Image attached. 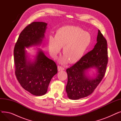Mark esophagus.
I'll return each mask as SVG.
<instances>
[{"instance_id": "obj_1", "label": "esophagus", "mask_w": 121, "mask_h": 121, "mask_svg": "<svg viewBox=\"0 0 121 121\" xmlns=\"http://www.w3.org/2000/svg\"><path fill=\"white\" fill-rule=\"evenodd\" d=\"M65 68L64 67H63L62 66H58V71H63V70H64Z\"/></svg>"}]
</instances>
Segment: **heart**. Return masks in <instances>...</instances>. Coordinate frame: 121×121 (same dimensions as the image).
Returning <instances> with one entry per match:
<instances>
[{"label":"heart","instance_id":"obj_1","mask_svg":"<svg viewBox=\"0 0 121 121\" xmlns=\"http://www.w3.org/2000/svg\"><path fill=\"white\" fill-rule=\"evenodd\" d=\"M91 43L89 33L79 27L69 25L57 30L55 37L49 36L48 49L52 56L56 58L63 47L62 52L64 56L61 61L73 64L83 57Z\"/></svg>","mask_w":121,"mask_h":121}]
</instances>
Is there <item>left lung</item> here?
Segmentation results:
<instances>
[{"instance_id":"1","label":"left lung","mask_w":121,"mask_h":121,"mask_svg":"<svg viewBox=\"0 0 121 121\" xmlns=\"http://www.w3.org/2000/svg\"><path fill=\"white\" fill-rule=\"evenodd\" d=\"M97 41L93 50L66 69L68 82L66 91L69 99H78L91 95L104 77L108 60L107 45L99 30ZM92 67L97 68L98 74L95 79H89L86 77V72Z\"/></svg>"}]
</instances>
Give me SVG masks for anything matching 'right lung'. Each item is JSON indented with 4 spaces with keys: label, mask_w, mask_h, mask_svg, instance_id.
I'll return each mask as SVG.
<instances>
[{
    "label": "right lung",
    "mask_w": 121,
    "mask_h": 121,
    "mask_svg": "<svg viewBox=\"0 0 121 121\" xmlns=\"http://www.w3.org/2000/svg\"><path fill=\"white\" fill-rule=\"evenodd\" d=\"M47 23L33 22L21 32L14 49L15 74L22 87L35 96H42L57 73L56 63L41 50L33 62L27 61L25 49L42 43Z\"/></svg>",
    "instance_id": "1"
}]
</instances>
